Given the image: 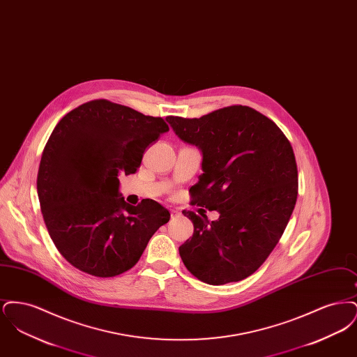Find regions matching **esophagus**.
I'll list each match as a JSON object with an SVG mask.
<instances>
[{"mask_svg": "<svg viewBox=\"0 0 357 357\" xmlns=\"http://www.w3.org/2000/svg\"><path fill=\"white\" fill-rule=\"evenodd\" d=\"M176 215H179V213L175 211V210H172V211H171V218H174V217H176Z\"/></svg>", "mask_w": 357, "mask_h": 357, "instance_id": "1", "label": "esophagus"}]
</instances>
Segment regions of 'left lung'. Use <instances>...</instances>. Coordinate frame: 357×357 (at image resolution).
<instances>
[{
	"instance_id": "left-lung-1",
	"label": "left lung",
	"mask_w": 357,
	"mask_h": 357,
	"mask_svg": "<svg viewBox=\"0 0 357 357\" xmlns=\"http://www.w3.org/2000/svg\"><path fill=\"white\" fill-rule=\"evenodd\" d=\"M167 121L202 153L204 174L190 188L192 204L220 213L210 222L183 211L194 234L179 246L181 258L208 285L241 281L272 253L293 213L298 190L293 149L273 120L246 105Z\"/></svg>"
}]
</instances>
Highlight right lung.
<instances>
[{
  "instance_id": "add662e5",
  "label": "right lung",
  "mask_w": 357,
  "mask_h": 357,
  "mask_svg": "<svg viewBox=\"0 0 357 357\" xmlns=\"http://www.w3.org/2000/svg\"><path fill=\"white\" fill-rule=\"evenodd\" d=\"M169 131L108 100H92L57 123L43 151L37 194L57 250L76 269L115 277L131 269L170 213L153 199L137 206L119 192L120 174H134L144 150Z\"/></svg>"
}]
</instances>
